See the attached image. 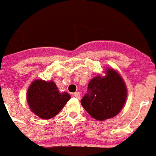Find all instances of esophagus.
<instances>
[{
    "label": "esophagus",
    "instance_id": "1",
    "mask_svg": "<svg viewBox=\"0 0 156 156\" xmlns=\"http://www.w3.org/2000/svg\"><path fill=\"white\" fill-rule=\"evenodd\" d=\"M73 96H74L76 98H78V99H79V98H81L80 93H78V92H76V93H73Z\"/></svg>",
    "mask_w": 156,
    "mask_h": 156
}]
</instances>
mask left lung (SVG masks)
Here are the masks:
<instances>
[{"mask_svg": "<svg viewBox=\"0 0 156 156\" xmlns=\"http://www.w3.org/2000/svg\"><path fill=\"white\" fill-rule=\"evenodd\" d=\"M126 97L127 89L122 76L109 68L104 77L98 75L89 82L81 104L94 119L104 121L119 113Z\"/></svg>", "mask_w": 156, "mask_h": 156, "instance_id": "8db88e82", "label": "left lung"}]
</instances>
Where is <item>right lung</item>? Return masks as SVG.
Wrapping results in <instances>:
<instances>
[{"label": "right lung", "mask_w": 156, "mask_h": 156, "mask_svg": "<svg viewBox=\"0 0 156 156\" xmlns=\"http://www.w3.org/2000/svg\"><path fill=\"white\" fill-rule=\"evenodd\" d=\"M70 98L66 92L59 93L53 81L42 79L32 82L27 92V102L31 112L42 119H50L56 116Z\"/></svg>", "instance_id": "add662e5"}]
</instances>
